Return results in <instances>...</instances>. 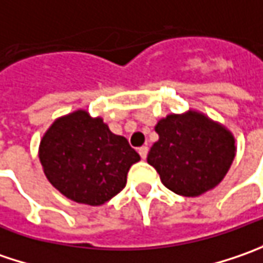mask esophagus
<instances>
[{"mask_svg":"<svg viewBox=\"0 0 263 263\" xmlns=\"http://www.w3.org/2000/svg\"><path fill=\"white\" fill-rule=\"evenodd\" d=\"M147 151H149V149H147V146L139 147V155H140V158H142V159H146Z\"/></svg>","mask_w":263,"mask_h":263,"instance_id":"esophagus-1","label":"esophagus"}]
</instances>
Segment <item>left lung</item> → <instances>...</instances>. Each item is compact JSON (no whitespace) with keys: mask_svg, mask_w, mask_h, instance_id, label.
<instances>
[{"mask_svg":"<svg viewBox=\"0 0 263 263\" xmlns=\"http://www.w3.org/2000/svg\"><path fill=\"white\" fill-rule=\"evenodd\" d=\"M155 132L159 139L147 154V164L180 196H200L218 186L236 157L233 133L195 109L168 114Z\"/></svg>","mask_w":263,"mask_h":263,"instance_id":"1","label":"left lung"}]
</instances>
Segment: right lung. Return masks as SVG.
<instances>
[{
  "label": "right lung",
  "instance_id": "obj_1",
  "mask_svg": "<svg viewBox=\"0 0 263 263\" xmlns=\"http://www.w3.org/2000/svg\"><path fill=\"white\" fill-rule=\"evenodd\" d=\"M48 181L67 199L99 206L118 195L140 157L101 117L77 109L57 118L39 145Z\"/></svg>",
  "mask_w": 263,
  "mask_h": 263
}]
</instances>
